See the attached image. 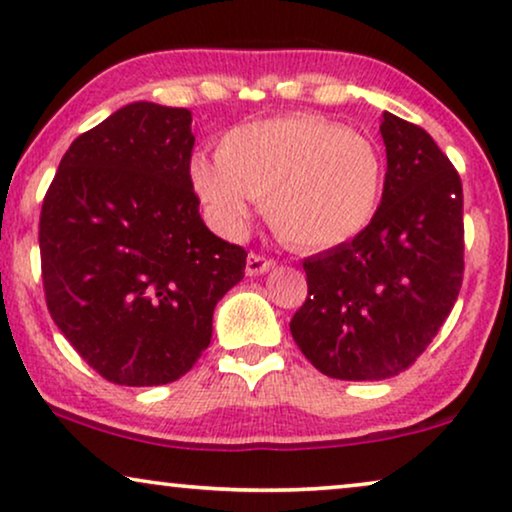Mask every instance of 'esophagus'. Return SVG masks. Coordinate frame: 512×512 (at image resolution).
Returning <instances> with one entry per match:
<instances>
[{"mask_svg":"<svg viewBox=\"0 0 512 512\" xmlns=\"http://www.w3.org/2000/svg\"><path fill=\"white\" fill-rule=\"evenodd\" d=\"M272 268H275V261H272V258H265V256L254 254V251H251V254L247 256V270L244 272H247L249 277H256V275H265V272Z\"/></svg>","mask_w":512,"mask_h":512,"instance_id":"34e87169","label":"esophagus"}]
</instances>
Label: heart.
I'll use <instances>...</instances> for the list:
<instances>
[{
	"mask_svg": "<svg viewBox=\"0 0 512 512\" xmlns=\"http://www.w3.org/2000/svg\"><path fill=\"white\" fill-rule=\"evenodd\" d=\"M384 177L368 137L312 114L240 125L221 139L216 160H191L195 193L223 228L240 230L251 200L265 202L272 230L305 251L361 235L382 205Z\"/></svg>",
	"mask_w": 512,
	"mask_h": 512,
	"instance_id": "obj_1",
	"label": "heart"
}]
</instances>
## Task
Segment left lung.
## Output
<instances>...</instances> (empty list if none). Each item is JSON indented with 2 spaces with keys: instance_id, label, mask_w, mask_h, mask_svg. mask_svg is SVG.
I'll list each match as a JSON object with an SVG mask.
<instances>
[{
  "instance_id": "left-lung-1",
  "label": "left lung",
  "mask_w": 512,
  "mask_h": 512,
  "mask_svg": "<svg viewBox=\"0 0 512 512\" xmlns=\"http://www.w3.org/2000/svg\"><path fill=\"white\" fill-rule=\"evenodd\" d=\"M382 205L354 240L305 258L291 335L335 380H387L436 338L464 279V193L431 135L389 111Z\"/></svg>"
}]
</instances>
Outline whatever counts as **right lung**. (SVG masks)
Instances as JSON below:
<instances>
[{
    "label": "right lung",
    "mask_w": 512,
    "mask_h": 512,
    "mask_svg": "<svg viewBox=\"0 0 512 512\" xmlns=\"http://www.w3.org/2000/svg\"><path fill=\"white\" fill-rule=\"evenodd\" d=\"M191 111L125 104L60 160L39 219L48 312L83 361L123 387L193 368L247 251L216 237L191 184Z\"/></svg>",
    "instance_id": "right-lung-1"
}]
</instances>
